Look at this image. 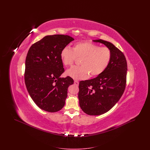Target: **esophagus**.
<instances>
[{"label":"esophagus","instance_id":"obj_1","mask_svg":"<svg viewBox=\"0 0 150 150\" xmlns=\"http://www.w3.org/2000/svg\"><path fill=\"white\" fill-rule=\"evenodd\" d=\"M74 84H75V85L78 86V85L79 84L78 81H77V80H74Z\"/></svg>","mask_w":150,"mask_h":150}]
</instances>
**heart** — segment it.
Listing matches in <instances>:
<instances>
[{
  "label": "heart",
  "mask_w": 150,
  "mask_h": 150,
  "mask_svg": "<svg viewBox=\"0 0 150 150\" xmlns=\"http://www.w3.org/2000/svg\"><path fill=\"white\" fill-rule=\"evenodd\" d=\"M112 52L107 47L89 42L75 43L72 48L65 47L61 51L62 64L66 67L71 66L76 58H80L79 64L66 71V75L76 80L96 77L106 70L112 59Z\"/></svg>",
  "instance_id": "b5f03b06"
}]
</instances>
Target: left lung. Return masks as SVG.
I'll return each mask as SVG.
<instances>
[{"mask_svg": "<svg viewBox=\"0 0 150 150\" xmlns=\"http://www.w3.org/2000/svg\"><path fill=\"white\" fill-rule=\"evenodd\" d=\"M94 42L105 44L112 56L106 70L95 78L79 82L78 98L81 110L86 114L107 112L120 99L127 83V62L121 50L113 44L102 39Z\"/></svg>", "mask_w": 150, "mask_h": 150, "instance_id": "obj_1", "label": "left lung"}]
</instances>
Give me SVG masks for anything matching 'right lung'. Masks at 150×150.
<instances>
[{
	"instance_id": "obj_1",
	"label": "right lung",
	"mask_w": 150,
	"mask_h": 150,
	"mask_svg": "<svg viewBox=\"0 0 150 150\" xmlns=\"http://www.w3.org/2000/svg\"><path fill=\"white\" fill-rule=\"evenodd\" d=\"M74 39L66 35L44 37L30 48L25 61V82L36 105L50 112L61 110L65 104L73 79L59 76L64 71L60 53Z\"/></svg>"
}]
</instances>
